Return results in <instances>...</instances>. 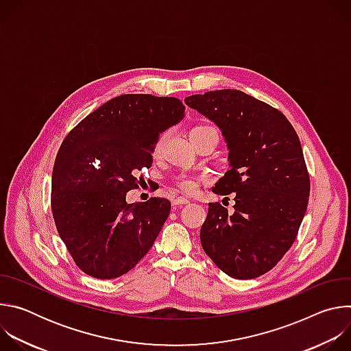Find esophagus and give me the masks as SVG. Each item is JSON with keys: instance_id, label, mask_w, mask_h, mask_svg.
Instances as JSON below:
<instances>
[{"instance_id": "esophagus-1", "label": "esophagus", "mask_w": 351, "mask_h": 351, "mask_svg": "<svg viewBox=\"0 0 351 351\" xmlns=\"http://www.w3.org/2000/svg\"><path fill=\"white\" fill-rule=\"evenodd\" d=\"M190 202L187 198H184V197H178V198H175L173 202H172V206H173V208H176V207H182V206H184V204H189Z\"/></svg>"}]
</instances>
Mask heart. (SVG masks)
<instances>
[{"label":"heart","instance_id":"obj_1","mask_svg":"<svg viewBox=\"0 0 351 351\" xmlns=\"http://www.w3.org/2000/svg\"><path fill=\"white\" fill-rule=\"evenodd\" d=\"M198 137H213V138H215L217 143H218V140H219V133H218V130H217L215 128H213V126H208V125H198V126H195V128L191 130V140L198 138ZM162 141H164L162 137L157 141V144H156V147H154V153H156V154H158V153L161 152ZM178 186H179L183 191L193 193V191L197 190L198 183H197V180L193 179V178H183V179L178 180Z\"/></svg>","mask_w":351,"mask_h":351}]
</instances>
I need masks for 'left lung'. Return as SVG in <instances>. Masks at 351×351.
<instances>
[{
	"mask_svg": "<svg viewBox=\"0 0 351 351\" xmlns=\"http://www.w3.org/2000/svg\"><path fill=\"white\" fill-rule=\"evenodd\" d=\"M184 103L222 130L230 169L213 191L236 194L232 215L208 204L202 245L226 275L261 276L289 252L307 211L311 184L300 138L279 110L240 90L194 94Z\"/></svg>",
	"mask_w": 351,
	"mask_h": 351,
	"instance_id": "obj_1",
	"label": "left lung"
}]
</instances>
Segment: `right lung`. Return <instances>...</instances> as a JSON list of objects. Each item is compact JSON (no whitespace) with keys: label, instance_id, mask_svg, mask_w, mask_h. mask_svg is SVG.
Listing matches in <instances>:
<instances>
[{"label":"right lung","instance_id":"1","mask_svg":"<svg viewBox=\"0 0 351 351\" xmlns=\"http://www.w3.org/2000/svg\"><path fill=\"white\" fill-rule=\"evenodd\" d=\"M184 117L175 97L123 94L79 122L62 141L53 169L51 210L75 264L97 279L129 272L153 247L171 203H126L137 173L152 167L160 134Z\"/></svg>","mask_w":351,"mask_h":351}]
</instances>
